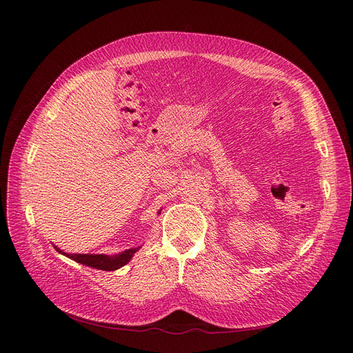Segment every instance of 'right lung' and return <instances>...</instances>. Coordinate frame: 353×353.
I'll list each match as a JSON object with an SVG mask.
<instances>
[{
	"instance_id": "1",
	"label": "right lung",
	"mask_w": 353,
	"mask_h": 353,
	"mask_svg": "<svg viewBox=\"0 0 353 353\" xmlns=\"http://www.w3.org/2000/svg\"><path fill=\"white\" fill-rule=\"evenodd\" d=\"M55 250L60 252L61 254L72 259L74 262L94 268V269H100V270H117L120 268H123L124 265H127L130 262V259L133 257V254L137 252V249H128L120 254L116 256H105V254H77V253H64L61 252L57 246H54Z\"/></svg>"
}]
</instances>
